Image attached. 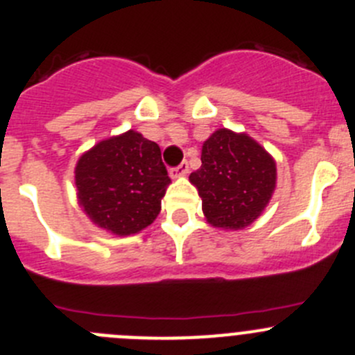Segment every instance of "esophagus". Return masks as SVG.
I'll list each match as a JSON object with an SVG mask.
<instances>
[{"label":"esophagus","mask_w":355,"mask_h":355,"mask_svg":"<svg viewBox=\"0 0 355 355\" xmlns=\"http://www.w3.org/2000/svg\"><path fill=\"white\" fill-rule=\"evenodd\" d=\"M187 173H189V164H187V161H184V163L178 164L177 168H173V170L170 171V177L171 178H180V177H185Z\"/></svg>","instance_id":"34e87169"}]
</instances>
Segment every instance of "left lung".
Instances as JSON below:
<instances>
[{
    "instance_id": "8db88e82",
    "label": "left lung",
    "mask_w": 355,
    "mask_h": 355,
    "mask_svg": "<svg viewBox=\"0 0 355 355\" xmlns=\"http://www.w3.org/2000/svg\"><path fill=\"white\" fill-rule=\"evenodd\" d=\"M206 222L222 230L251 225L272 199L276 159L248 133L218 128L205 140L201 168L192 171Z\"/></svg>"
}]
</instances>
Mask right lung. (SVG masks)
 <instances>
[{
    "mask_svg": "<svg viewBox=\"0 0 355 355\" xmlns=\"http://www.w3.org/2000/svg\"><path fill=\"white\" fill-rule=\"evenodd\" d=\"M74 184L78 205L94 225L112 236H132L159 215L171 180L159 146L128 130L83 153Z\"/></svg>",
    "mask_w": 355,
    "mask_h": 355,
    "instance_id": "right-lung-1",
    "label": "right lung"
}]
</instances>
